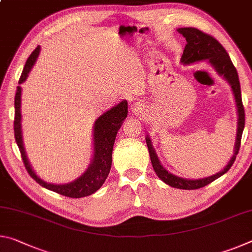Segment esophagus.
Segmentation results:
<instances>
[{
	"label": "esophagus",
	"mask_w": 252,
	"mask_h": 252,
	"mask_svg": "<svg viewBox=\"0 0 252 252\" xmlns=\"http://www.w3.org/2000/svg\"><path fill=\"white\" fill-rule=\"evenodd\" d=\"M142 110H143L142 104H140L139 102H136V103L132 105V111H133L134 113H141Z\"/></svg>",
	"instance_id": "obj_1"
}]
</instances>
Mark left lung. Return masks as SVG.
<instances>
[{"mask_svg": "<svg viewBox=\"0 0 252 252\" xmlns=\"http://www.w3.org/2000/svg\"><path fill=\"white\" fill-rule=\"evenodd\" d=\"M178 32L182 34L187 40V45L185 48V51H183L181 62L183 64H190V63L193 62L202 61V60H209V62L215 66V69L218 71V73L223 75L224 79L228 81L230 85H231L234 99H236L237 102L239 116L237 141L231 160L229 161L227 167H225L222 171H220L217 174H213L211 177L199 179V180H187V179L179 178L173 176L171 173H169L167 170L161 165L160 161L156 155V151L153 150L150 139H146L149 155H150L153 169H155L157 176L159 177L162 181L173 188H178V189L183 190H195L208 186L209 183L213 182L216 179L223 176V174L231 168L234 160H236V156L238 155L241 144L242 131H244L245 127V108L244 104H242L240 82H239L238 72L236 70V67H234L232 61L230 60L227 51H225L223 46L220 44V42L215 39L212 35H210V34L204 33L195 28H181L178 29Z\"/></svg>", "mask_w": 252, "mask_h": 252, "instance_id": "obj_1", "label": "left lung"}]
</instances>
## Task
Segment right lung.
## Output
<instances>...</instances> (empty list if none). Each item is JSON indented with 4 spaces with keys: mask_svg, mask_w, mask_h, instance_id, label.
I'll return each instance as SVG.
<instances>
[{
    "mask_svg": "<svg viewBox=\"0 0 252 252\" xmlns=\"http://www.w3.org/2000/svg\"><path fill=\"white\" fill-rule=\"evenodd\" d=\"M40 53V46L33 51L30 55L27 63H25L24 69L21 74L19 83H22L27 79L29 72L31 71L32 66L36 61L37 55ZM14 138L20 149L21 157H22L24 167L27 169L31 178H33L39 185L46 188L51 191H54L59 194L65 195L69 198H82L88 197L99 190L103 185L105 179L108 178L111 163H112V150L114 140L120 129L122 122L127 116V102L125 100L113 106L112 109L106 111L95 121L94 125V156H93L92 163L85 173H83L75 181L66 183V185H51L42 181L36 176L30 165L27 155H25L22 134H21V88H16V94L14 97Z\"/></svg>",
    "mask_w": 252,
    "mask_h": 252,
    "instance_id": "right-lung-1",
    "label": "right lung"
}]
</instances>
